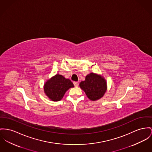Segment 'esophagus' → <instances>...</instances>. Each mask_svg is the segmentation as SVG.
Returning a JSON list of instances; mask_svg holds the SVG:
<instances>
[{"mask_svg": "<svg viewBox=\"0 0 152 152\" xmlns=\"http://www.w3.org/2000/svg\"><path fill=\"white\" fill-rule=\"evenodd\" d=\"M73 83H74V86H75V87H78V85H79L78 82H74Z\"/></svg>", "mask_w": 152, "mask_h": 152, "instance_id": "esophagus-1", "label": "esophagus"}]
</instances>
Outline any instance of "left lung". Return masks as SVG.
<instances>
[{"mask_svg": "<svg viewBox=\"0 0 152 152\" xmlns=\"http://www.w3.org/2000/svg\"><path fill=\"white\" fill-rule=\"evenodd\" d=\"M80 87L89 99L97 101L105 94L107 90V83L102 75L91 72L86 76L85 81H81Z\"/></svg>", "mask_w": 152, "mask_h": 152, "instance_id": "1", "label": "left lung"}]
</instances>
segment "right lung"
<instances>
[{
  "instance_id": "add662e5",
  "label": "right lung",
  "mask_w": 152,
  "mask_h": 152,
  "mask_svg": "<svg viewBox=\"0 0 152 152\" xmlns=\"http://www.w3.org/2000/svg\"><path fill=\"white\" fill-rule=\"evenodd\" d=\"M74 87L73 83L59 74L51 77L44 85V91L47 97L53 101H60L65 93Z\"/></svg>"
}]
</instances>
